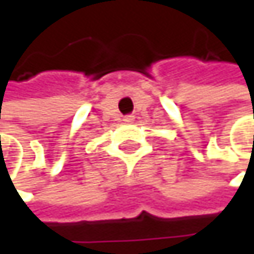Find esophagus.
Returning a JSON list of instances; mask_svg holds the SVG:
<instances>
[{
    "label": "esophagus",
    "mask_w": 254,
    "mask_h": 254,
    "mask_svg": "<svg viewBox=\"0 0 254 254\" xmlns=\"http://www.w3.org/2000/svg\"><path fill=\"white\" fill-rule=\"evenodd\" d=\"M124 122H127V124L133 122V116H125V118H124Z\"/></svg>",
    "instance_id": "obj_1"
}]
</instances>
